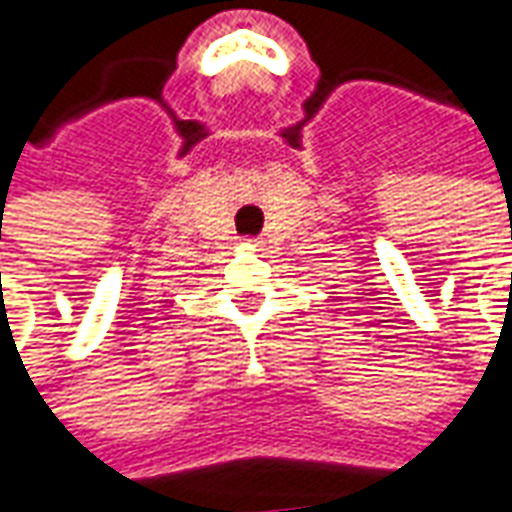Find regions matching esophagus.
<instances>
[{
  "instance_id": "1",
  "label": "esophagus",
  "mask_w": 512,
  "mask_h": 512,
  "mask_svg": "<svg viewBox=\"0 0 512 512\" xmlns=\"http://www.w3.org/2000/svg\"><path fill=\"white\" fill-rule=\"evenodd\" d=\"M246 244H249V246H257V244H260V241H257V238H246Z\"/></svg>"
}]
</instances>
